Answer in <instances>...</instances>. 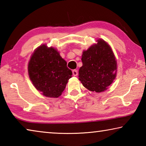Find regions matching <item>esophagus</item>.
Wrapping results in <instances>:
<instances>
[{
	"label": "esophagus",
	"mask_w": 146,
	"mask_h": 146,
	"mask_svg": "<svg viewBox=\"0 0 146 146\" xmlns=\"http://www.w3.org/2000/svg\"><path fill=\"white\" fill-rule=\"evenodd\" d=\"M72 73H73V76H77L78 75V71L77 70H73L72 71Z\"/></svg>",
	"instance_id": "obj_1"
}]
</instances>
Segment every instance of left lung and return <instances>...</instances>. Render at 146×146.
<instances>
[{"mask_svg":"<svg viewBox=\"0 0 146 146\" xmlns=\"http://www.w3.org/2000/svg\"><path fill=\"white\" fill-rule=\"evenodd\" d=\"M83 52L79 80L88 90L97 93L107 90L116 77L117 61L110 46L103 40Z\"/></svg>","mask_w":146,"mask_h":146,"instance_id":"8db88e82","label":"left lung"}]
</instances>
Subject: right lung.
Wrapping results in <instances>:
<instances>
[{"label": "right lung", "instance_id": "1", "mask_svg": "<svg viewBox=\"0 0 146 146\" xmlns=\"http://www.w3.org/2000/svg\"><path fill=\"white\" fill-rule=\"evenodd\" d=\"M28 73L36 90L46 97L53 98L61 95L72 75L58 51L46 45L38 47L32 55Z\"/></svg>", "mask_w": 146, "mask_h": 146}]
</instances>
